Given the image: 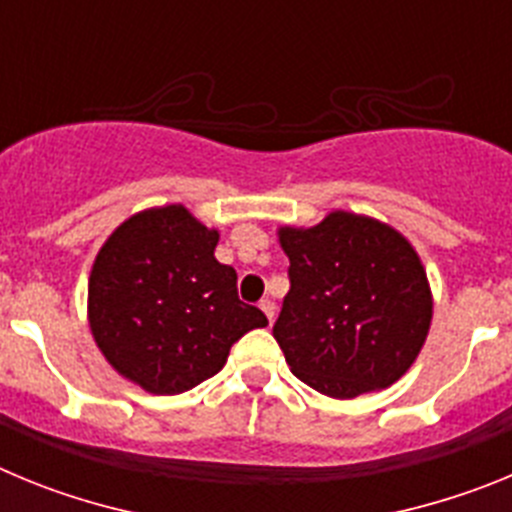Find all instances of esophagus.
<instances>
[{
  "mask_svg": "<svg viewBox=\"0 0 512 512\" xmlns=\"http://www.w3.org/2000/svg\"><path fill=\"white\" fill-rule=\"evenodd\" d=\"M259 307H261V310H264L266 318H269V325L274 323V318H277V305H274V302H271L269 297H266V300L259 302Z\"/></svg>",
  "mask_w": 512,
  "mask_h": 512,
  "instance_id": "1",
  "label": "esophagus"
}]
</instances>
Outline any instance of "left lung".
Segmentation results:
<instances>
[{
    "label": "left lung",
    "mask_w": 512,
    "mask_h": 512,
    "mask_svg": "<svg viewBox=\"0 0 512 512\" xmlns=\"http://www.w3.org/2000/svg\"><path fill=\"white\" fill-rule=\"evenodd\" d=\"M289 292L274 338L289 369L320 395L351 400L395 384L433 320L431 284L392 225L333 210L310 228L282 225Z\"/></svg>",
    "instance_id": "1"
}]
</instances>
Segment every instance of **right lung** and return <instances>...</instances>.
Wrapping results in <instances>:
<instances>
[{"label": "right lung", "mask_w": 512, "mask_h": 512, "mask_svg": "<svg viewBox=\"0 0 512 512\" xmlns=\"http://www.w3.org/2000/svg\"><path fill=\"white\" fill-rule=\"evenodd\" d=\"M220 233L184 205L148 207L117 225L89 274L87 318L122 379L179 395L225 366L238 338L269 325L238 300V274L215 259Z\"/></svg>", "instance_id": "right-lung-1"}]
</instances>
